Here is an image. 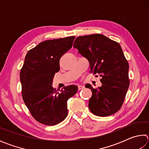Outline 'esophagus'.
Instances as JSON below:
<instances>
[{
    "mask_svg": "<svg viewBox=\"0 0 149 149\" xmlns=\"http://www.w3.org/2000/svg\"><path fill=\"white\" fill-rule=\"evenodd\" d=\"M84 88H85V86H84V85H79V86H78V89L79 90L83 89H84Z\"/></svg>",
    "mask_w": 149,
    "mask_h": 149,
    "instance_id": "34e87169",
    "label": "esophagus"
}]
</instances>
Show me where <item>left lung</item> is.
<instances>
[{
    "mask_svg": "<svg viewBox=\"0 0 149 149\" xmlns=\"http://www.w3.org/2000/svg\"><path fill=\"white\" fill-rule=\"evenodd\" d=\"M74 47L88 60L91 72L99 74L102 85L91 90L89 108L93 114L106 117L117 112L124 101L130 86L129 64L118 42L101 34L77 37Z\"/></svg>",
    "mask_w": 149,
    "mask_h": 149,
    "instance_id": "left-lung-1",
    "label": "left lung"
}]
</instances>
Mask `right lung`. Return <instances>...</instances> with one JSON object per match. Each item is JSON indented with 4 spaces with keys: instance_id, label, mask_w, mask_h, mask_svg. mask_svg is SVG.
Listing matches in <instances>:
<instances>
[{
    "instance_id": "add662e5",
    "label": "right lung",
    "mask_w": 149,
    "mask_h": 149,
    "mask_svg": "<svg viewBox=\"0 0 149 149\" xmlns=\"http://www.w3.org/2000/svg\"><path fill=\"white\" fill-rule=\"evenodd\" d=\"M74 36L40 42L29 50L20 72L22 97L35 120L47 125L62 122L68 115L67 101L77 93V85L58 91L52 87L60 59L72 47Z\"/></svg>"
}]
</instances>
